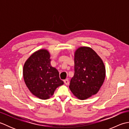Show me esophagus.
<instances>
[{"mask_svg": "<svg viewBox=\"0 0 129 129\" xmlns=\"http://www.w3.org/2000/svg\"><path fill=\"white\" fill-rule=\"evenodd\" d=\"M64 82L65 84L67 85H69V80H68V79H65V80H64Z\"/></svg>", "mask_w": 129, "mask_h": 129, "instance_id": "obj_1", "label": "esophagus"}]
</instances>
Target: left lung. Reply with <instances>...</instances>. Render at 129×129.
<instances>
[{"instance_id":"1","label":"left lung","mask_w":129,"mask_h":129,"mask_svg":"<svg viewBox=\"0 0 129 129\" xmlns=\"http://www.w3.org/2000/svg\"><path fill=\"white\" fill-rule=\"evenodd\" d=\"M74 75L69 88L76 97L86 99L99 91L105 78V68L91 48L80 47L75 53Z\"/></svg>"}]
</instances>
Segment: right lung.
Masks as SVG:
<instances>
[{"label":"right lung","instance_id":"add662e5","mask_svg":"<svg viewBox=\"0 0 129 129\" xmlns=\"http://www.w3.org/2000/svg\"><path fill=\"white\" fill-rule=\"evenodd\" d=\"M23 76L30 91L43 100L50 98L57 87L64 84L58 71L50 66V54L45 49L35 52L26 60Z\"/></svg>","mask_w":129,"mask_h":129}]
</instances>
